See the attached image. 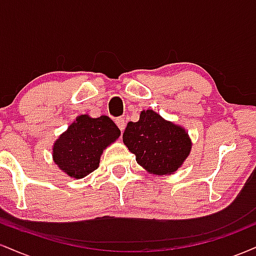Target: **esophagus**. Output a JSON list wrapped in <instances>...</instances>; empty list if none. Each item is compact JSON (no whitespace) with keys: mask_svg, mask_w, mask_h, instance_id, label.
I'll return each instance as SVG.
<instances>
[{"mask_svg":"<svg viewBox=\"0 0 256 256\" xmlns=\"http://www.w3.org/2000/svg\"><path fill=\"white\" fill-rule=\"evenodd\" d=\"M116 126H118V128H120V131H122V132L125 130L126 122H125V120L122 119V118H116Z\"/></svg>","mask_w":256,"mask_h":256,"instance_id":"esophagus-1","label":"esophagus"}]
</instances>
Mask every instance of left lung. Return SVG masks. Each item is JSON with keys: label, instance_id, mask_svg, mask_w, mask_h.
I'll return each instance as SVG.
<instances>
[{"label": "left lung", "instance_id": "1", "mask_svg": "<svg viewBox=\"0 0 256 256\" xmlns=\"http://www.w3.org/2000/svg\"><path fill=\"white\" fill-rule=\"evenodd\" d=\"M124 144L146 172L170 176L177 172L192 152V142L183 126L164 119L152 110H142L140 120L128 122Z\"/></svg>", "mask_w": 256, "mask_h": 256}]
</instances>
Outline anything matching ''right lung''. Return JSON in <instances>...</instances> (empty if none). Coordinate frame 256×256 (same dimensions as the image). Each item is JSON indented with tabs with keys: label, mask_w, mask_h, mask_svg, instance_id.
<instances>
[{
	"label": "right lung",
	"mask_w": 256,
	"mask_h": 256,
	"mask_svg": "<svg viewBox=\"0 0 256 256\" xmlns=\"http://www.w3.org/2000/svg\"><path fill=\"white\" fill-rule=\"evenodd\" d=\"M119 136L118 126L107 116L82 114L54 142L52 160L68 177L84 178L98 168L104 150Z\"/></svg>",
	"instance_id": "1"
}]
</instances>
